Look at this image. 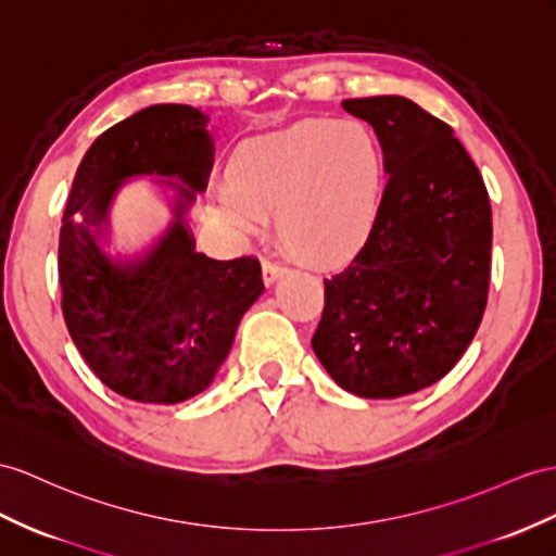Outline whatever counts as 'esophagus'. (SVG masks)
Listing matches in <instances>:
<instances>
[{
	"label": "esophagus",
	"mask_w": 556,
	"mask_h": 556,
	"mask_svg": "<svg viewBox=\"0 0 556 556\" xmlns=\"http://www.w3.org/2000/svg\"><path fill=\"white\" fill-rule=\"evenodd\" d=\"M283 275H287V267L279 265V263H273V261H263V281H265V287H273V283L277 279H281Z\"/></svg>",
	"instance_id": "1"
}]
</instances>
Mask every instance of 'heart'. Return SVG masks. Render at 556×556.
Here are the masks:
<instances>
[{
	"label": "heart",
	"instance_id": "b5f03b06",
	"mask_svg": "<svg viewBox=\"0 0 556 556\" xmlns=\"http://www.w3.org/2000/svg\"><path fill=\"white\" fill-rule=\"evenodd\" d=\"M382 152L359 122L305 117L255 136L232 152L216 218L251 237L277 211V232L298 258L343 265L371 237L382 197Z\"/></svg>",
	"mask_w": 556,
	"mask_h": 556
}]
</instances>
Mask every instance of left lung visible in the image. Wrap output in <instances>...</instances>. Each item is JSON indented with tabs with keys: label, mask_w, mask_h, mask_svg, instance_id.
I'll return each mask as SVG.
<instances>
[{
	"label": "left lung",
	"mask_w": 556,
	"mask_h": 556,
	"mask_svg": "<svg viewBox=\"0 0 556 556\" xmlns=\"http://www.w3.org/2000/svg\"><path fill=\"white\" fill-rule=\"evenodd\" d=\"M374 126L388 185L371 237L324 279L312 350L340 388L394 400L458 364L486 309L489 192L448 124L404 96L343 101Z\"/></svg>",
	"instance_id": "obj_1"
}]
</instances>
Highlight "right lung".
<instances>
[{
  "label": "right lung",
  "instance_id": "right-lung-1",
  "mask_svg": "<svg viewBox=\"0 0 556 556\" xmlns=\"http://www.w3.org/2000/svg\"><path fill=\"white\" fill-rule=\"evenodd\" d=\"M208 115L162 103L110 126L84 154L59 241L63 317L84 362L140 404H178L204 392L263 287L255 258L199 253L188 225L208 185ZM154 177L172 208L162 236L134 254L111 251V204L121 185Z\"/></svg>",
  "mask_w": 556,
  "mask_h": 556
}]
</instances>
